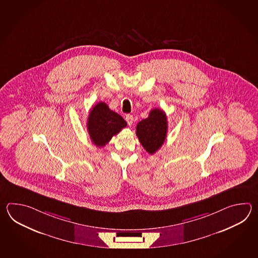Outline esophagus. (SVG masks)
<instances>
[{"label":"esophagus","mask_w":258,"mask_h":258,"mask_svg":"<svg viewBox=\"0 0 258 258\" xmlns=\"http://www.w3.org/2000/svg\"><path fill=\"white\" fill-rule=\"evenodd\" d=\"M125 120H126L127 123H128L129 125H132V123H133V120H134L133 115H131V114H127V115L125 116Z\"/></svg>","instance_id":"34e87169"}]
</instances>
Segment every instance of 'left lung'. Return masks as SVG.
<instances>
[{
  "instance_id": "left-lung-1",
  "label": "left lung",
  "mask_w": 258,
  "mask_h": 258,
  "mask_svg": "<svg viewBox=\"0 0 258 258\" xmlns=\"http://www.w3.org/2000/svg\"><path fill=\"white\" fill-rule=\"evenodd\" d=\"M168 130L167 116L163 110L153 109L148 118L139 121L137 125V136L143 148L153 155L163 145Z\"/></svg>"
}]
</instances>
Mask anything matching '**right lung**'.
<instances>
[{"label": "right lung", "mask_w": 258, "mask_h": 258, "mask_svg": "<svg viewBox=\"0 0 258 258\" xmlns=\"http://www.w3.org/2000/svg\"><path fill=\"white\" fill-rule=\"evenodd\" d=\"M126 125L123 118L110 110L104 102L94 106L89 112L87 123L90 139L99 148L106 146L113 136Z\"/></svg>", "instance_id": "add662e5"}]
</instances>
